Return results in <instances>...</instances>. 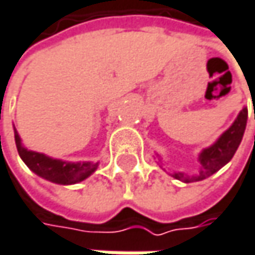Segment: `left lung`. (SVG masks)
I'll use <instances>...</instances> for the list:
<instances>
[{"instance_id":"1","label":"left lung","mask_w":255,"mask_h":255,"mask_svg":"<svg viewBox=\"0 0 255 255\" xmlns=\"http://www.w3.org/2000/svg\"><path fill=\"white\" fill-rule=\"evenodd\" d=\"M247 118H248V111L244 108L234 121V124L228 128L219 138L207 149L198 154V162H200V169L196 175H187L184 172H174L171 174L174 178L182 181V182H196L203 181L209 178L210 175L218 172L222 166H225L235 154L241 140H243L245 126H247Z\"/></svg>"}]
</instances>
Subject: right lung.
Instances as JSON below:
<instances>
[{"mask_svg": "<svg viewBox=\"0 0 255 255\" xmlns=\"http://www.w3.org/2000/svg\"><path fill=\"white\" fill-rule=\"evenodd\" d=\"M14 140L21 160L29 166V169L33 171L36 175L42 176L43 179L55 184H61V185L77 184L93 174L99 165L92 162H65V160L49 157L43 153L27 150L26 147L21 146V138L15 128H14Z\"/></svg>", "mask_w": 255, "mask_h": 255, "instance_id": "obj_1", "label": "right lung"}]
</instances>
